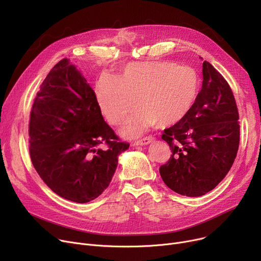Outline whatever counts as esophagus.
<instances>
[{"label":"esophagus","mask_w":261,"mask_h":261,"mask_svg":"<svg viewBox=\"0 0 261 261\" xmlns=\"http://www.w3.org/2000/svg\"><path fill=\"white\" fill-rule=\"evenodd\" d=\"M153 141V138L152 136H145L144 139H141V140H138V141H135L134 143H133V145H136V146H142V145H147V144H149V143H151Z\"/></svg>","instance_id":"1"}]
</instances>
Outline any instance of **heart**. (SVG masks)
<instances>
[{"label": "heart", "mask_w": 261, "mask_h": 261, "mask_svg": "<svg viewBox=\"0 0 261 261\" xmlns=\"http://www.w3.org/2000/svg\"><path fill=\"white\" fill-rule=\"evenodd\" d=\"M201 79L194 67L169 61L127 65L119 77L105 74L96 87L103 116L120 125L138 102L141 108L128 120L125 133L136 135L149 125L170 126L181 121L195 106Z\"/></svg>", "instance_id": "obj_1"}]
</instances>
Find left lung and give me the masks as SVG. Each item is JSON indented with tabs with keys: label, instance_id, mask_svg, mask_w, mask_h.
Wrapping results in <instances>:
<instances>
[{
	"label": "left lung",
	"instance_id": "1",
	"mask_svg": "<svg viewBox=\"0 0 261 261\" xmlns=\"http://www.w3.org/2000/svg\"><path fill=\"white\" fill-rule=\"evenodd\" d=\"M202 72L195 106L162 134L172 154L160 174L171 190L187 197L203 196L224 179L240 142L238 108L228 82L207 61Z\"/></svg>",
	"mask_w": 261,
	"mask_h": 261
}]
</instances>
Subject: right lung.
I'll return each instance as SVG.
<instances>
[{
	"instance_id": "1",
	"label": "right lung",
	"mask_w": 261,
	"mask_h": 261,
	"mask_svg": "<svg viewBox=\"0 0 261 261\" xmlns=\"http://www.w3.org/2000/svg\"><path fill=\"white\" fill-rule=\"evenodd\" d=\"M30 155L43 182L76 203L109 186L118 155L130 146L103 120L94 90L66 58L40 86L30 116ZM106 144V149L99 146Z\"/></svg>"
}]
</instances>
